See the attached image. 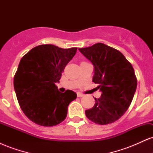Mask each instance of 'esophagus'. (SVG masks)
Masks as SVG:
<instances>
[{"label": "esophagus", "mask_w": 153, "mask_h": 153, "mask_svg": "<svg viewBox=\"0 0 153 153\" xmlns=\"http://www.w3.org/2000/svg\"><path fill=\"white\" fill-rule=\"evenodd\" d=\"M77 96H78V97H82V96H84V94H82V93L78 92V94H77Z\"/></svg>", "instance_id": "34e87169"}]
</instances>
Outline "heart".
Wrapping results in <instances>:
<instances>
[{"mask_svg": "<svg viewBox=\"0 0 153 153\" xmlns=\"http://www.w3.org/2000/svg\"><path fill=\"white\" fill-rule=\"evenodd\" d=\"M82 62H81V63H82Z\"/></svg>", "mask_w": 153, "mask_h": 153, "instance_id": "1", "label": "heart"}]
</instances>
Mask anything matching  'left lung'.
Returning <instances> with one entry per match:
<instances>
[{
	"label": "left lung",
	"instance_id": "left-lung-1",
	"mask_svg": "<svg viewBox=\"0 0 153 153\" xmlns=\"http://www.w3.org/2000/svg\"><path fill=\"white\" fill-rule=\"evenodd\" d=\"M78 50L94 65L93 82L101 91L85 115L97 124H111L124 115L134 97L137 85L134 68L122 52L103 43Z\"/></svg>",
	"mask_w": 153,
	"mask_h": 153
}]
</instances>
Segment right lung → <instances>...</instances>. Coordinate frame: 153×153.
<instances>
[{
	"label": "right lung",
	"instance_id": "add662e5",
	"mask_svg": "<svg viewBox=\"0 0 153 153\" xmlns=\"http://www.w3.org/2000/svg\"><path fill=\"white\" fill-rule=\"evenodd\" d=\"M76 51L77 47L41 45L23 56L13 85L19 106L31 122L53 127L65 119L68 107L77 94L71 90L60 93L55 83Z\"/></svg>",
	"mask_w": 153,
	"mask_h": 153
}]
</instances>
